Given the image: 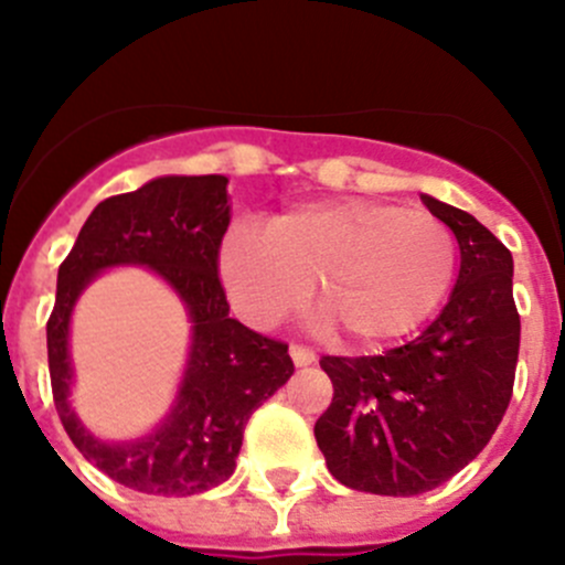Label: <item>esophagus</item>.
Returning <instances> with one entry per match:
<instances>
[{"mask_svg": "<svg viewBox=\"0 0 565 565\" xmlns=\"http://www.w3.org/2000/svg\"><path fill=\"white\" fill-rule=\"evenodd\" d=\"M289 355H292L295 366H311V363L317 361L315 352L306 350V347H300V344H292V347H289Z\"/></svg>", "mask_w": 565, "mask_h": 565, "instance_id": "1", "label": "esophagus"}]
</instances>
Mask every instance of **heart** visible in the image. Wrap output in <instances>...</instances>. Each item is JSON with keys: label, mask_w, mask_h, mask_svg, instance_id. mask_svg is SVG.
Here are the masks:
<instances>
[{"label": "heart", "mask_w": 565, "mask_h": 565, "mask_svg": "<svg viewBox=\"0 0 565 565\" xmlns=\"http://www.w3.org/2000/svg\"><path fill=\"white\" fill-rule=\"evenodd\" d=\"M221 281L235 311L273 328L309 298L358 344H385L435 315L457 270L451 230L426 210L333 199L276 215L265 232L235 226L221 243Z\"/></svg>", "instance_id": "obj_1"}]
</instances>
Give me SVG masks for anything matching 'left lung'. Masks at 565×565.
Returning a JSON list of instances; mask_svg holds the SVG:
<instances>
[{
  "mask_svg": "<svg viewBox=\"0 0 565 565\" xmlns=\"http://www.w3.org/2000/svg\"><path fill=\"white\" fill-rule=\"evenodd\" d=\"M420 199L459 243L446 309L383 355L319 361L333 383L315 424L330 476L391 498L429 492L483 451L509 409L520 358L511 250L465 210Z\"/></svg>",
  "mask_w": 565,
  "mask_h": 565,
  "instance_id": "left-lung-1",
  "label": "left lung"
}]
</instances>
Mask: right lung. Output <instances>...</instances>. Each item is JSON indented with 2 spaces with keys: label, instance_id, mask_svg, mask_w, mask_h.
Returning a JSON list of instances; mask_svg holds the SVG:
<instances>
[{
  "label": "right lung",
  "instance_id": "add662e5",
  "mask_svg": "<svg viewBox=\"0 0 565 565\" xmlns=\"http://www.w3.org/2000/svg\"><path fill=\"white\" fill-rule=\"evenodd\" d=\"M226 177H156L139 191L108 196L89 213L56 276V303L45 324L56 413L73 446L122 487L188 498L235 472L250 413L292 377L287 344L230 317L218 278V250L230 226ZM141 264L158 271L192 317V352L168 418L139 441L104 444L72 413L70 315L100 269Z\"/></svg>",
  "mask_w": 565,
  "mask_h": 565
}]
</instances>
